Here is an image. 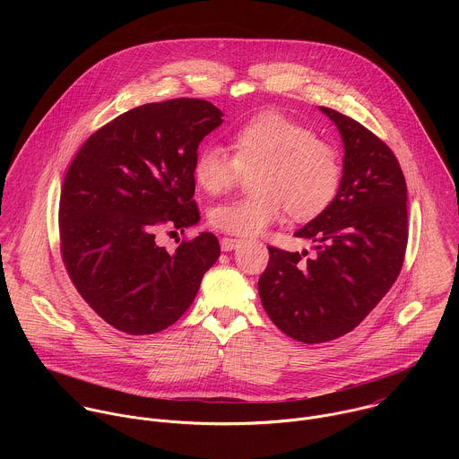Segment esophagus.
I'll use <instances>...</instances> for the list:
<instances>
[{
    "label": "esophagus",
    "mask_w": 459,
    "mask_h": 459,
    "mask_svg": "<svg viewBox=\"0 0 459 459\" xmlns=\"http://www.w3.org/2000/svg\"><path fill=\"white\" fill-rule=\"evenodd\" d=\"M239 243H241V239H236V238H223V239H221V250L230 252V250H234Z\"/></svg>",
    "instance_id": "34e87169"
}]
</instances>
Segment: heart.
<instances>
[{"label":"heart","instance_id":"heart-1","mask_svg":"<svg viewBox=\"0 0 459 459\" xmlns=\"http://www.w3.org/2000/svg\"><path fill=\"white\" fill-rule=\"evenodd\" d=\"M230 154L204 145L194 156L192 178L204 192L229 190L241 172L248 174L250 194L211 211L214 229L255 236L281 220L305 221L329 207L342 185V158L334 145L316 138L314 130L280 112H264L229 138Z\"/></svg>","mask_w":459,"mask_h":459}]
</instances>
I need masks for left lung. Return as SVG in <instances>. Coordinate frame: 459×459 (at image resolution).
Returning <instances> with one entry per match:
<instances>
[{
    "label": "left lung",
    "mask_w": 459,
    "mask_h": 459,
    "mask_svg": "<svg viewBox=\"0 0 459 459\" xmlns=\"http://www.w3.org/2000/svg\"><path fill=\"white\" fill-rule=\"evenodd\" d=\"M319 110L343 140L340 190L294 234L310 239L316 255L269 247V265L257 281L269 317L301 343L356 329L400 276L409 239L407 183L394 152L356 119Z\"/></svg>",
    "instance_id": "8db88e82"
}]
</instances>
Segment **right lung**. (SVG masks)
<instances>
[{"mask_svg": "<svg viewBox=\"0 0 459 459\" xmlns=\"http://www.w3.org/2000/svg\"><path fill=\"white\" fill-rule=\"evenodd\" d=\"M221 116L194 98L136 107L96 130L65 174V269L89 307L121 333L145 336L176 323L220 257L211 232L181 241L174 254L156 243V232L200 221L192 163Z\"/></svg>", "mask_w": 459, "mask_h": 459, "instance_id": "right-lung-1", "label": "right lung"}]
</instances>
